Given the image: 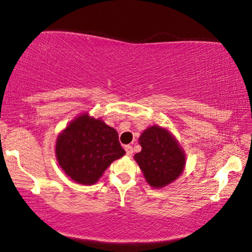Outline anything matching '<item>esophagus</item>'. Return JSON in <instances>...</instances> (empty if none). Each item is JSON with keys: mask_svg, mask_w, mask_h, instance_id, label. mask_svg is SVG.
<instances>
[{"mask_svg": "<svg viewBox=\"0 0 252 252\" xmlns=\"http://www.w3.org/2000/svg\"><path fill=\"white\" fill-rule=\"evenodd\" d=\"M126 155L129 156V157H131L132 155H133V148H132L131 146H126Z\"/></svg>", "mask_w": 252, "mask_h": 252, "instance_id": "34e87169", "label": "esophagus"}]
</instances>
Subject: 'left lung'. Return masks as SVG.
<instances>
[{
	"label": "left lung",
	"instance_id": "8db88e82",
	"mask_svg": "<svg viewBox=\"0 0 252 252\" xmlns=\"http://www.w3.org/2000/svg\"><path fill=\"white\" fill-rule=\"evenodd\" d=\"M139 142L142 150L135 153L134 159L151 187L167 186L182 173L185 152L167 130L153 126L143 132Z\"/></svg>",
	"mask_w": 252,
	"mask_h": 252
}]
</instances>
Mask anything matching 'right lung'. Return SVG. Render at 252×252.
<instances>
[{
    "label": "right lung",
    "mask_w": 252,
    "mask_h": 252,
    "mask_svg": "<svg viewBox=\"0 0 252 252\" xmlns=\"http://www.w3.org/2000/svg\"><path fill=\"white\" fill-rule=\"evenodd\" d=\"M55 153L60 167L72 180L93 185L126 151L113 127L100 119L82 114L58 136Z\"/></svg>",
    "instance_id": "1"
}]
</instances>
